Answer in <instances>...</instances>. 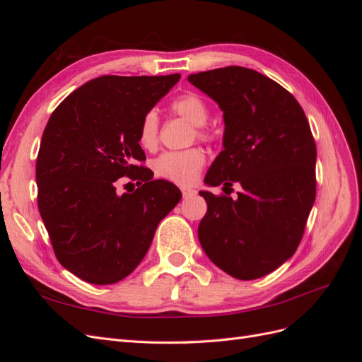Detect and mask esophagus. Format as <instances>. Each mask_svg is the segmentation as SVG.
<instances>
[{
    "instance_id": "obj_1",
    "label": "esophagus",
    "mask_w": 362,
    "mask_h": 362,
    "mask_svg": "<svg viewBox=\"0 0 362 362\" xmlns=\"http://www.w3.org/2000/svg\"><path fill=\"white\" fill-rule=\"evenodd\" d=\"M181 193H182V198H189V196H193V194H196V190H193V189H181Z\"/></svg>"
}]
</instances>
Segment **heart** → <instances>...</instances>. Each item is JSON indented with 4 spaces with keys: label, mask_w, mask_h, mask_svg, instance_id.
Wrapping results in <instances>:
<instances>
[{
    "label": "heart",
    "mask_w": 362,
    "mask_h": 362,
    "mask_svg": "<svg viewBox=\"0 0 362 362\" xmlns=\"http://www.w3.org/2000/svg\"><path fill=\"white\" fill-rule=\"evenodd\" d=\"M172 112L194 125V134L202 141H211L216 133L205 125L208 105L198 93H182L170 104ZM139 144L145 149H156L158 145V117L156 112H148L139 127ZM205 152L201 148L164 152L156 163L154 170L160 178L178 185H192L199 177L205 164Z\"/></svg>",
    "instance_id": "b5f03b06"
}]
</instances>
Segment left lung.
Segmentation results:
<instances>
[{
	"mask_svg": "<svg viewBox=\"0 0 362 362\" xmlns=\"http://www.w3.org/2000/svg\"><path fill=\"white\" fill-rule=\"evenodd\" d=\"M223 110V151L208 185L242 192L233 199L199 192L206 214L198 237L206 257L233 278L269 275L298 249L315 199V141L300 104L254 69L226 66L189 75Z\"/></svg>",
	"mask_w": 362,
	"mask_h": 362,
	"instance_id": "1",
	"label": "left lung"
}]
</instances>
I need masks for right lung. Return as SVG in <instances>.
Masks as SVG:
<instances>
[{"label":"right lung","instance_id":"obj_1","mask_svg":"<svg viewBox=\"0 0 362 362\" xmlns=\"http://www.w3.org/2000/svg\"><path fill=\"white\" fill-rule=\"evenodd\" d=\"M180 74L103 75L74 90L52 112L37 161V205L60 264L107 286L144 259L163 217L181 199L169 181L144 166L139 127ZM136 180L119 195L117 180Z\"/></svg>","mask_w":362,"mask_h":362}]
</instances>
